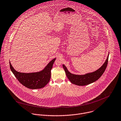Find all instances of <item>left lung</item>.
<instances>
[{
    "mask_svg": "<svg viewBox=\"0 0 121 121\" xmlns=\"http://www.w3.org/2000/svg\"><path fill=\"white\" fill-rule=\"evenodd\" d=\"M109 55V54H108ZM108 61V56L103 65L97 71L84 75H76L70 73L64 65H63L65 74L69 81L73 84L78 86H85L97 81L105 72Z\"/></svg>",
    "mask_w": 121,
    "mask_h": 121,
    "instance_id": "8db88e82",
    "label": "left lung"
}]
</instances>
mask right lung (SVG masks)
<instances>
[{
    "mask_svg": "<svg viewBox=\"0 0 121 121\" xmlns=\"http://www.w3.org/2000/svg\"><path fill=\"white\" fill-rule=\"evenodd\" d=\"M56 58L51 60L41 71L23 73L17 72L13 68L10 62V68L18 81L25 87L30 89H38L44 87L49 82L51 77V70Z\"/></svg>",
    "mask_w": 121,
    "mask_h": 121,
    "instance_id": "obj_1",
    "label": "right lung"
}]
</instances>
